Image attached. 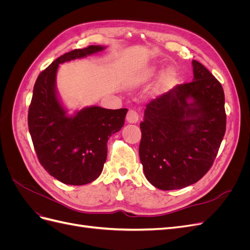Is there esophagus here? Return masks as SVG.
Masks as SVG:
<instances>
[{
    "label": "esophagus",
    "instance_id": "1",
    "mask_svg": "<svg viewBox=\"0 0 250 250\" xmlns=\"http://www.w3.org/2000/svg\"><path fill=\"white\" fill-rule=\"evenodd\" d=\"M126 120L128 123H137L139 121V113L137 110L134 109H129L127 112Z\"/></svg>",
    "mask_w": 250,
    "mask_h": 250
}]
</instances>
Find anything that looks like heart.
<instances>
[{"label":"heart","mask_w":250,"mask_h":250,"mask_svg":"<svg viewBox=\"0 0 250 250\" xmlns=\"http://www.w3.org/2000/svg\"><path fill=\"white\" fill-rule=\"evenodd\" d=\"M151 74H152V72H151V71H147L145 74H143V75H141V76L140 77H137V78H135L134 79V81L135 82H140V81H143L144 79H146L147 77H149V76H151ZM173 79V74L171 73V72H168L167 74H166L165 75V76H164V84L166 85V84H168V83L169 82H171V80Z\"/></svg>","instance_id":"b5f03b06"}]
</instances>
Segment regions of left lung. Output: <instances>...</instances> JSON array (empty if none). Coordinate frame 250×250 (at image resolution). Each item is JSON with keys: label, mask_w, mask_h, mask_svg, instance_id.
<instances>
[{"label": "left lung", "mask_w": 250, "mask_h": 250, "mask_svg": "<svg viewBox=\"0 0 250 250\" xmlns=\"http://www.w3.org/2000/svg\"><path fill=\"white\" fill-rule=\"evenodd\" d=\"M194 79L147 105L140 124V160L151 185L164 191L197 183L210 169L226 129L224 92L193 60Z\"/></svg>", "instance_id": "left-lung-1"}]
</instances>
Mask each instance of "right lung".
<instances>
[{
  "mask_svg": "<svg viewBox=\"0 0 250 250\" xmlns=\"http://www.w3.org/2000/svg\"><path fill=\"white\" fill-rule=\"evenodd\" d=\"M104 50L75 49L54 60L37 77L28 111V126L37 158L50 175L66 185L82 186L100 176L107 141L123 127L127 108L90 106L69 117L55 92L60 63Z\"/></svg>",
  "mask_w": 250,
  "mask_h": 250,
  "instance_id": "right-lung-1",
  "label": "right lung"
}]
</instances>
